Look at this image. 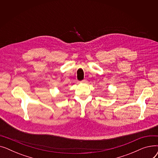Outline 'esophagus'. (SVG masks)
Listing matches in <instances>:
<instances>
[{"label":"esophagus","instance_id":"esophagus-1","mask_svg":"<svg viewBox=\"0 0 158 158\" xmlns=\"http://www.w3.org/2000/svg\"><path fill=\"white\" fill-rule=\"evenodd\" d=\"M81 82H82V83H87L88 82V81L86 80V79H84V80H82V81H81Z\"/></svg>","mask_w":158,"mask_h":158}]
</instances>
